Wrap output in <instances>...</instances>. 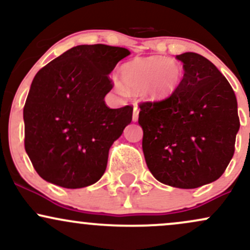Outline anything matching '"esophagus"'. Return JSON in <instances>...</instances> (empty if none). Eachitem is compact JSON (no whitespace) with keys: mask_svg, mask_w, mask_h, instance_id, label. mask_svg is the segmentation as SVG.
I'll return each instance as SVG.
<instances>
[{"mask_svg":"<svg viewBox=\"0 0 250 250\" xmlns=\"http://www.w3.org/2000/svg\"><path fill=\"white\" fill-rule=\"evenodd\" d=\"M139 113L140 109L137 108V105H134V110H133V121L136 122L139 120Z\"/></svg>","mask_w":250,"mask_h":250,"instance_id":"esophagus-1","label":"esophagus"}]
</instances>
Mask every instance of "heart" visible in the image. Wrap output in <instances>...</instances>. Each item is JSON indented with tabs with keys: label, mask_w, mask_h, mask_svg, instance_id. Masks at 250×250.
I'll list each match as a JSON object with an SVG mask.
<instances>
[{
	"label": "heart",
	"mask_w": 250,
	"mask_h": 250,
	"mask_svg": "<svg viewBox=\"0 0 250 250\" xmlns=\"http://www.w3.org/2000/svg\"><path fill=\"white\" fill-rule=\"evenodd\" d=\"M120 90L141 91L148 100H165L180 87L182 68L174 60L163 56L137 57L120 68Z\"/></svg>",
	"instance_id": "1"
}]
</instances>
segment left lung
Segmentation results:
<instances>
[{"label": "left lung", "instance_id": "8db88e82", "mask_svg": "<svg viewBox=\"0 0 250 250\" xmlns=\"http://www.w3.org/2000/svg\"><path fill=\"white\" fill-rule=\"evenodd\" d=\"M183 79L171 96L140 103L142 149L154 177L193 189L225 173L240 129L235 93L221 71L196 53L176 56Z\"/></svg>", "mask_w": 250, "mask_h": 250}]
</instances>
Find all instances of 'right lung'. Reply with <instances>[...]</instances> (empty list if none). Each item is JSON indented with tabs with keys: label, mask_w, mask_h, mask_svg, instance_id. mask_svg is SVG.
<instances>
[{
	"label": "right lung",
	"mask_w": 250,
	"mask_h": 250,
	"mask_svg": "<svg viewBox=\"0 0 250 250\" xmlns=\"http://www.w3.org/2000/svg\"><path fill=\"white\" fill-rule=\"evenodd\" d=\"M125 48L76 45L34 77L23 108L24 148L36 173L63 188L93 185L107 168L109 148L133 119V107L110 109L104 96Z\"/></svg>",
	"instance_id": "obj_1"
}]
</instances>
